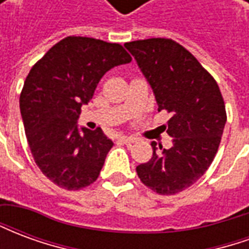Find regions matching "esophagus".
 Here are the masks:
<instances>
[{
	"label": "esophagus",
	"instance_id": "obj_1",
	"mask_svg": "<svg viewBox=\"0 0 249 249\" xmlns=\"http://www.w3.org/2000/svg\"><path fill=\"white\" fill-rule=\"evenodd\" d=\"M120 141H123V142H125V144H133V142H136V139H133V137H126V136H120L119 137Z\"/></svg>",
	"mask_w": 249,
	"mask_h": 249
}]
</instances>
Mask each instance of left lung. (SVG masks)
Listing matches in <instances>:
<instances>
[{
  "instance_id": "obj_1",
  "label": "left lung",
  "mask_w": 249,
  "mask_h": 249,
  "mask_svg": "<svg viewBox=\"0 0 249 249\" xmlns=\"http://www.w3.org/2000/svg\"><path fill=\"white\" fill-rule=\"evenodd\" d=\"M125 48L151 85L160 110L171 113L169 149L152 142L153 156L136 167L146 187L160 195L189 188L213 161L227 123L217 82L189 52L169 38L126 42Z\"/></svg>"
}]
</instances>
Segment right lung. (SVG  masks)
<instances>
[{
	"mask_svg": "<svg viewBox=\"0 0 249 249\" xmlns=\"http://www.w3.org/2000/svg\"><path fill=\"white\" fill-rule=\"evenodd\" d=\"M130 61L120 44L73 36L30 69L19 96L25 135L36 164L58 187L78 191L97 180L113 141L77 120L104 74Z\"/></svg>",
	"mask_w": 249,
	"mask_h": 249,
	"instance_id": "add662e5",
	"label": "right lung"
}]
</instances>
